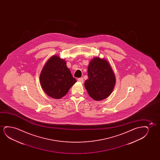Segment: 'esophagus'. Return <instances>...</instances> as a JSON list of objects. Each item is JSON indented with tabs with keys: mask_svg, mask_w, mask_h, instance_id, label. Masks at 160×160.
Instances as JSON below:
<instances>
[{
	"mask_svg": "<svg viewBox=\"0 0 160 160\" xmlns=\"http://www.w3.org/2000/svg\"><path fill=\"white\" fill-rule=\"evenodd\" d=\"M78 81H79V82H80L81 83H83V79L82 78H79V79H78Z\"/></svg>",
	"mask_w": 160,
	"mask_h": 160,
	"instance_id": "1",
	"label": "esophagus"
}]
</instances>
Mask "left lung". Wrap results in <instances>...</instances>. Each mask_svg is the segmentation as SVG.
<instances>
[{
    "mask_svg": "<svg viewBox=\"0 0 160 160\" xmlns=\"http://www.w3.org/2000/svg\"><path fill=\"white\" fill-rule=\"evenodd\" d=\"M88 79L85 87L94 101L107 98L114 89L116 78L112 66L107 59L95 57L88 66Z\"/></svg>",
    "mask_w": 160,
    "mask_h": 160,
    "instance_id": "8db88e82",
    "label": "left lung"
}]
</instances>
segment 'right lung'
Listing matches in <instances>:
<instances>
[{
  "instance_id": "1",
  "label": "right lung",
  "mask_w": 160,
  "mask_h": 160,
  "mask_svg": "<svg viewBox=\"0 0 160 160\" xmlns=\"http://www.w3.org/2000/svg\"><path fill=\"white\" fill-rule=\"evenodd\" d=\"M77 82L64 59L53 55L46 62L40 75V82L48 96L52 98H61Z\"/></svg>"
}]
</instances>
